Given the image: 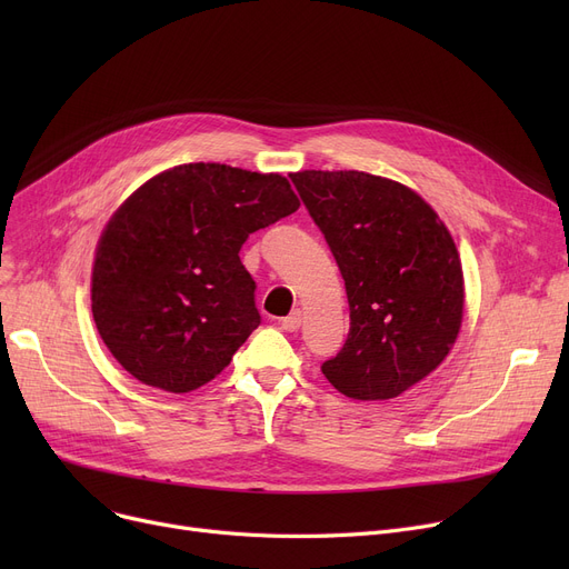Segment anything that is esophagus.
I'll return each instance as SVG.
<instances>
[{"instance_id": "1", "label": "esophagus", "mask_w": 569, "mask_h": 569, "mask_svg": "<svg viewBox=\"0 0 569 569\" xmlns=\"http://www.w3.org/2000/svg\"><path fill=\"white\" fill-rule=\"evenodd\" d=\"M300 325H302V313L300 311H292L286 318H281V330H286V332H297V330H300Z\"/></svg>"}]
</instances>
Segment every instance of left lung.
I'll use <instances>...</instances> for the list:
<instances>
[{
    "instance_id": "8db88e82",
    "label": "left lung",
    "mask_w": 569,
    "mask_h": 569,
    "mask_svg": "<svg viewBox=\"0 0 569 569\" xmlns=\"http://www.w3.org/2000/svg\"><path fill=\"white\" fill-rule=\"evenodd\" d=\"M341 269L350 332L322 373L357 401L403 395L450 352L463 272L450 230L392 179L357 170L290 174Z\"/></svg>"
}]
</instances>
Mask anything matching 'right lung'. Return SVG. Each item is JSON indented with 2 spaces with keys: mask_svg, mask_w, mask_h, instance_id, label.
<instances>
[{
  "mask_svg": "<svg viewBox=\"0 0 569 569\" xmlns=\"http://www.w3.org/2000/svg\"><path fill=\"white\" fill-rule=\"evenodd\" d=\"M297 207L286 177L226 163H184L144 182L94 258L92 313L114 360L172 395L219 376L260 325L239 249Z\"/></svg>",
  "mask_w": 569,
  "mask_h": 569,
  "instance_id": "add662e5",
  "label": "right lung"
}]
</instances>
